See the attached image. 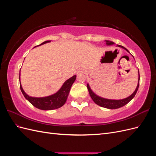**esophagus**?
Listing matches in <instances>:
<instances>
[{
  "label": "esophagus",
  "mask_w": 156,
  "mask_h": 156,
  "mask_svg": "<svg viewBox=\"0 0 156 156\" xmlns=\"http://www.w3.org/2000/svg\"><path fill=\"white\" fill-rule=\"evenodd\" d=\"M80 73H85V71H84V69H81L79 71Z\"/></svg>",
  "instance_id": "1"
}]
</instances>
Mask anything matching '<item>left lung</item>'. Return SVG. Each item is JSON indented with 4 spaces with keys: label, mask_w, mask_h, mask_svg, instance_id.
<instances>
[{
    "label": "left lung",
    "mask_w": 156,
    "mask_h": 156,
    "mask_svg": "<svg viewBox=\"0 0 156 156\" xmlns=\"http://www.w3.org/2000/svg\"><path fill=\"white\" fill-rule=\"evenodd\" d=\"M105 42H106V44L108 45L115 44L114 42H112L111 41L105 40ZM117 46L120 47V48H123L125 50H126L127 52H129L128 50H127L126 48H125L124 47H123V46L120 45H117ZM139 79H140V75H139V82H138V84H137V86H136L135 90L129 97H127L125 99H122V100H108V99L103 98H101L100 96H97L96 94H95L92 92L91 88H90V86L88 85V84H87V88L88 90L90 96L91 98L92 99V100L94 101V103H95L96 104L98 105L99 106H101L102 107L110 108V109H115V108H120V107L124 106L125 105L127 104V103H128L132 100V99H133L135 97V94H136V92H137L138 88H139Z\"/></svg>",
    "instance_id": "obj_1"
}]
</instances>
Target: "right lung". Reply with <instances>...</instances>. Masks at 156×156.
<instances>
[{
    "mask_svg": "<svg viewBox=\"0 0 156 156\" xmlns=\"http://www.w3.org/2000/svg\"><path fill=\"white\" fill-rule=\"evenodd\" d=\"M51 41H45L39 45L48 43ZM37 45V46H39ZM76 79V75L68 79L67 81H66L63 84L62 87L60 88L59 90L56 92L53 95L43 97V98H34L28 96L27 94L23 90V89L20 84L21 90L23 94V96L27 100L29 101L31 104L35 107L41 110H53L56 108H58L63 106L64 103L66 101V100L68 96V94L70 90V88L72 87L73 83Z\"/></svg>",
    "mask_w": 156,
    "mask_h": 156,
    "instance_id": "add662e5",
    "label": "right lung"
}]
</instances>
